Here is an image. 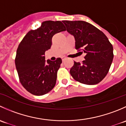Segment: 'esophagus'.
I'll use <instances>...</instances> for the list:
<instances>
[{
    "instance_id": "obj_1",
    "label": "esophagus",
    "mask_w": 126,
    "mask_h": 126,
    "mask_svg": "<svg viewBox=\"0 0 126 126\" xmlns=\"http://www.w3.org/2000/svg\"><path fill=\"white\" fill-rule=\"evenodd\" d=\"M64 58H62V62H64Z\"/></svg>"
}]
</instances>
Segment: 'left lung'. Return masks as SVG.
I'll list each match as a JSON object with an SVG mask.
<instances>
[{
    "mask_svg": "<svg viewBox=\"0 0 126 126\" xmlns=\"http://www.w3.org/2000/svg\"><path fill=\"white\" fill-rule=\"evenodd\" d=\"M66 30L75 38L76 49L85 53L82 63L74 62L70 74L80 83L96 85L110 69L113 49L106 35L92 24L82 21H63Z\"/></svg>",
    "mask_w": 126,
    "mask_h": 126,
    "instance_id": "obj_1",
    "label": "left lung"
}]
</instances>
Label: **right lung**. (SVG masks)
I'll return each instance as SVG.
<instances>
[{
  "label": "right lung",
  "instance_id": "obj_1",
  "mask_svg": "<svg viewBox=\"0 0 126 126\" xmlns=\"http://www.w3.org/2000/svg\"><path fill=\"white\" fill-rule=\"evenodd\" d=\"M61 21H46L40 27L26 34L17 47L15 64L20 82L31 94L41 96L51 91L56 84L57 71L62 60H45V52L50 49L52 38L65 31Z\"/></svg>",
  "mask_w": 126,
  "mask_h": 126
}]
</instances>
